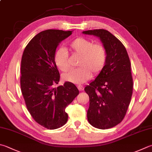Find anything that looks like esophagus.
Instances as JSON below:
<instances>
[{
    "instance_id": "esophagus-1",
    "label": "esophagus",
    "mask_w": 152,
    "mask_h": 152,
    "mask_svg": "<svg viewBox=\"0 0 152 152\" xmlns=\"http://www.w3.org/2000/svg\"><path fill=\"white\" fill-rule=\"evenodd\" d=\"M77 88H78V89H79V91H83V90L84 89V88H83V86L82 85H78V86H77Z\"/></svg>"
}]
</instances>
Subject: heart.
<instances>
[{
  "label": "heart",
  "mask_w": 152,
  "mask_h": 152,
  "mask_svg": "<svg viewBox=\"0 0 152 152\" xmlns=\"http://www.w3.org/2000/svg\"><path fill=\"white\" fill-rule=\"evenodd\" d=\"M69 48L74 54L80 56L79 67L73 69L64 75L65 81L75 84H82L93 76L97 75L104 69L107 61V51L101 44H94L93 42L84 38H77L70 42ZM53 60L59 69L64 72L69 70L67 51L64 48H58L54 53Z\"/></svg>",
  "instance_id": "1"
}]
</instances>
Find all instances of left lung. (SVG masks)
I'll list each match as a JSON object with an SVG mask.
<instances>
[{
    "label": "left lung",
    "instance_id": "left-lung-1",
    "mask_svg": "<svg viewBox=\"0 0 152 152\" xmlns=\"http://www.w3.org/2000/svg\"><path fill=\"white\" fill-rule=\"evenodd\" d=\"M83 33L99 37L107 51L104 69L85 91L89 96L88 122L96 128L108 129L122 121L129 107L133 92L131 63L124 45L108 30Z\"/></svg>",
    "mask_w": 152,
    "mask_h": 152
}]
</instances>
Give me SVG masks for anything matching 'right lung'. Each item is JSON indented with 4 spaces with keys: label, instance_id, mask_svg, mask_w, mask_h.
<instances>
[{
    "label": "right lung",
    "instance_id": "obj_1",
    "mask_svg": "<svg viewBox=\"0 0 152 152\" xmlns=\"http://www.w3.org/2000/svg\"><path fill=\"white\" fill-rule=\"evenodd\" d=\"M72 31L47 30L41 31L26 46L21 60L20 87L26 108L34 121L50 130L65 124V108L79 91L72 83L54 87L59 73L53 56L59 44Z\"/></svg>",
    "mask_w": 152,
    "mask_h": 152
}]
</instances>
